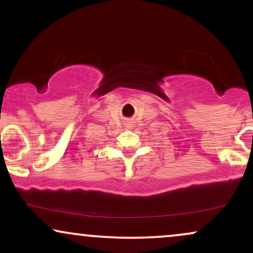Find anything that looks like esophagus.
<instances>
[{
	"label": "esophagus",
	"mask_w": 253,
	"mask_h": 253,
	"mask_svg": "<svg viewBox=\"0 0 253 253\" xmlns=\"http://www.w3.org/2000/svg\"><path fill=\"white\" fill-rule=\"evenodd\" d=\"M125 126H126L127 128H133V121H126Z\"/></svg>",
	"instance_id": "obj_1"
}]
</instances>
